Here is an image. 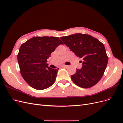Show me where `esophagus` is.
I'll return each instance as SVG.
<instances>
[{
	"label": "esophagus",
	"instance_id": "1",
	"mask_svg": "<svg viewBox=\"0 0 123 123\" xmlns=\"http://www.w3.org/2000/svg\"><path fill=\"white\" fill-rule=\"evenodd\" d=\"M69 66H68V65H63L62 66V67H64V68H68V67H69Z\"/></svg>",
	"mask_w": 123,
	"mask_h": 123
}]
</instances>
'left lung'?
<instances>
[{"label": "left lung", "mask_w": 123, "mask_h": 123, "mask_svg": "<svg viewBox=\"0 0 123 123\" xmlns=\"http://www.w3.org/2000/svg\"><path fill=\"white\" fill-rule=\"evenodd\" d=\"M61 39L82 59V68L76 69V73L71 76L73 83L83 88L96 85L102 77L108 63L104 44L90 35L81 33L61 37Z\"/></svg>", "instance_id": "obj_1"}]
</instances>
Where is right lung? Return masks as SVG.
Here are the masks:
<instances>
[{"mask_svg":"<svg viewBox=\"0 0 123 123\" xmlns=\"http://www.w3.org/2000/svg\"><path fill=\"white\" fill-rule=\"evenodd\" d=\"M61 44L58 37L36 36L21 44L17 55L20 72L31 87L43 90L54 83L59 68H50L47 60Z\"/></svg>","mask_w":123,"mask_h":123,"instance_id":"add662e5","label":"right lung"}]
</instances>
